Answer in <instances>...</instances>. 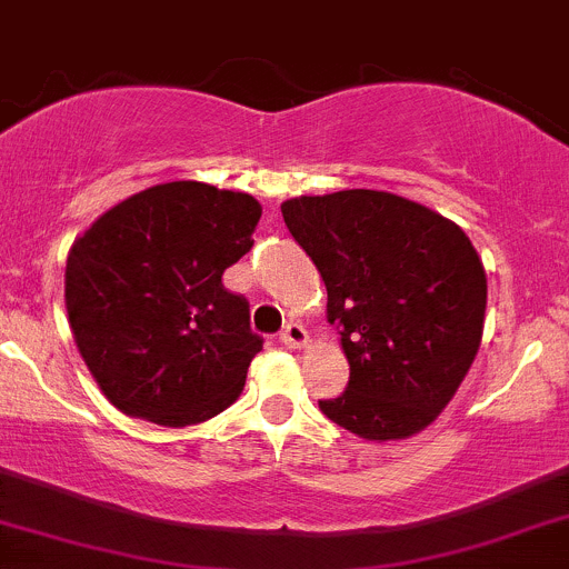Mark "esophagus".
I'll return each instance as SVG.
<instances>
[{
  "mask_svg": "<svg viewBox=\"0 0 569 569\" xmlns=\"http://www.w3.org/2000/svg\"><path fill=\"white\" fill-rule=\"evenodd\" d=\"M279 339H282V345H287V348H301V345L307 342V331L298 323H287Z\"/></svg>",
  "mask_w": 569,
  "mask_h": 569,
  "instance_id": "34e87169",
  "label": "esophagus"
}]
</instances>
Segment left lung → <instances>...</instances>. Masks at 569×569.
I'll return each instance as SVG.
<instances>
[{
    "instance_id": "obj_1",
    "label": "left lung",
    "mask_w": 569,
    "mask_h": 569,
    "mask_svg": "<svg viewBox=\"0 0 569 569\" xmlns=\"http://www.w3.org/2000/svg\"><path fill=\"white\" fill-rule=\"evenodd\" d=\"M312 257L350 365L348 389L320 400L367 441L411 438L449 406L482 342L488 279L455 221L389 191L350 189L282 202Z\"/></svg>"
}]
</instances>
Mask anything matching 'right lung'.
<instances>
[{
	"instance_id": "1",
	"label": "right lung",
	"mask_w": 569,
	"mask_h": 569,
	"mask_svg": "<svg viewBox=\"0 0 569 569\" xmlns=\"http://www.w3.org/2000/svg\"><path fill=\"white\" fill-rule=\"evenodd\" d=\"M260 216L243 191L174 180L122 199L76 238L68 323L111 406L186 427L238 400L262 337L221 273L251 249Z\"/></svg>"
}]
</instances>
